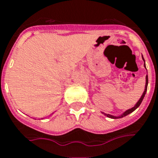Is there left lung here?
<instances>
[{
  "mask_svg": "<svg viewBox=\"0 0 158 158\" xmlns=\"http://www.w3.org/2000/svg\"><path fill=\"white\" fill-rule=\"evenodd\" d=\"M142 57H143V55H142ZM143 61H144V67H145V69H146V65H145V60H144L143 57ZM147 72H148V71H147ZM148 74H147L146 84H145V89H144V91H143V94H142V96H141V98H139V100L137 102V103H136L135 105L133 106L132 108H129V109L126 110V111H125L124 113H123L121 115H119V116H114V115H111V114H105V113H103V112H102V114H104V115L108 117V118L116 119V118H123V117L127 116V115H128L129 114L132 113V112L134 111V110H136V109H137V108H138V107L140 106L141 103H142V101L143 100V98H144V96H145V94H146V93H147V89H148Z\"/></svg>",
  "mask_w": 158,
  "mask_h": 158,
  "instance_id": "obj_1",
  "label": "left lung"
}]
</instances>
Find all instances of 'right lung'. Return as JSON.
Instances as JSON below:
<instances>
[{"label":"right lung","instance_id":"add662e5","mask_svg":"<svg viewBox=\"0 0 158 158\" xmlns=\"http://www.w3.org/2000/svg\"><path fill=\"white\" fill-rule=\"evenodd\" d=\"M52 114H51V115H52ZM51 115H50V116H51Z\"/></svg>","mask_w":158,"mask_h":158}]
</instances>
